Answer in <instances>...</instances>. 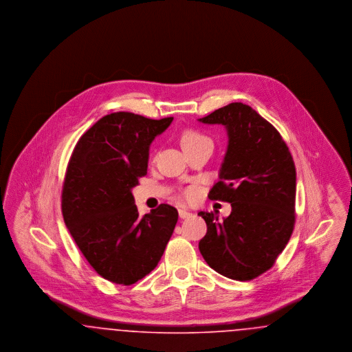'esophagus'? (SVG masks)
<instances>
[{
	"instance_id": "34e87169",
	"label": "esophagus",
	"mask_w": 352,
	"mask_h": 352,
	"mask_svg": "<svg viewBox=\"0 0 352 352\" xmlns=\"http://www.w3.org/2000/svg\"><path fill=\"white\" fill-rule=\"evenodd\" d=\"M178 214H179V218L181 219L188 218V217L191 215V212L186 211V210H184V208H179V210H178Z\"/></svg>"
}]
</instances>
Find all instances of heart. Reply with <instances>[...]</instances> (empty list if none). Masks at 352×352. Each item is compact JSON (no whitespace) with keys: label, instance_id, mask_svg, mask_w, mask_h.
Segmentation results:
<instances>
[{"label":"heart","instance_id":"b5f03b06","mask_svg":"<svg viewBox=\"0 0 352 352\" xmlns=\"http://www.w3.org/2000/svg\"><path fill=\"white\" fill-rule=\"evenodd\" d=\"M181 144L184 151L190 149V148H195L198 145H203V144H211V140L206 135V134L201 133L195 129H186L182 135H181ZM195 191L192 188H188L184 191V197L187 199L194 198Z\"/></svg>","mask_w":352,"mask_h":352}]
</instances>
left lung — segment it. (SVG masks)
<instances>
[{"label": "left lung", "instance_id": "1", "mask_svg": "<svg viewBox=\"0 0 352 352\" xmlns=\"http://www.w3.org/2000/svg\"><path fill=\"white\" fill-rule=\"evenodd\" d=\"M221 124L228 148L211 201H228L232 211L219 220L201 211L207 234L199 241L206 263L236 281H251L272 268L296 223V166L281 134L250 105L231 102L206 118Z\"/></svg>", "mask_w": 352, "mask_h": 352}]
</instances>
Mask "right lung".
Masks as SVG:
<instances>
[{
	"mask_svg": "<svg viewBox=\"0 0 352 352\" xmlns=\"http://www.w3.org/2000/svg\"><path fill=\"white\" fill-rule=\"evenodd\" d=\"M171 121L107 115L79 138L68 161L65 223L89 265L111 283L132 285L149 274L175 228L173 206L164 203L140 217L131 191L146 175L151 141Z\"/></svg>",
	"mask_w": 352,
	"mask_h": 352,
	"instance_id": "obj_1",
	"label": "right lung"
}]
</instances>
